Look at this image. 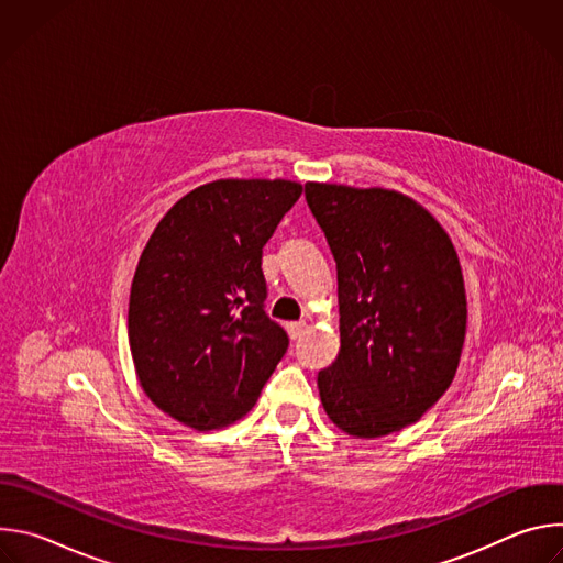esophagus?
<instances>
[{"label":"esophagus","mask_w":563,"mask_h":563,"mask_svg":"<svg viewBox=\"0 0 563 563\" xmlns=\"http://www.w3.org/2000/svg\"><path fill=\"white\" fill-rule=\"evenodd\" d=\"M305 330H307V325L302 323V320H296V323H287V332L294 341H298L305 334Z\"/></svg>","instance_id":"obj_1"}]
</instances>
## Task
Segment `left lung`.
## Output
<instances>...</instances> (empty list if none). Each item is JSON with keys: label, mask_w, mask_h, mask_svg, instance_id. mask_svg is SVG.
<instances>
[{"label": "left lung", "mask_w": 563, "mask_h": 563, "mask_svg": "<svg viewBox=\"0 0 563 563\" xmlns=\"http://www.w3.org/2000/svg\"><path fill=\"white\" fill-rule=\"evenodd\" d=\"M336 263L341 350L318 372L328 417L374 439L419 421L450 387L465 339V289L443 227L387 189L305 185Z\"/></svg>", "instance_id": "left-lung-1"}]
</instances>
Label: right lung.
<instances>
[{"label": "right lung", "mask_w": 563, "mask_h": 563, "mask_svg": "<svg viewBox=\"0 0 563 563\" xmlns=\"http://www.w3.org/2000/svg\"><path fill=\"white\" fill-rule=\"evenodd\" d=\"M300 194L289 180H216L148 238L131 285V354L146 396L189 428L243 417L289 347L265 311L263 247Z\"/></svg>", "instance_id": "add662e5"}]
</instances>
